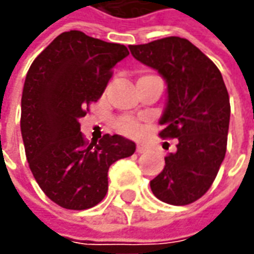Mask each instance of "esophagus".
Returning a JSON list of instances; mask_svg holds the SVG:
<instances>
[{
  "instance_id": "34e87169",
  "label": "esophagus",
  "mask_w": 254,
  "mask_h": 254,
  "mask_svg": "<svg viewBox=\"0 0 254 254\" xmlns=\"http://www.w3.org/2000/svg\"><path fill=\"white\" fill-rule=\"evenodd\" d=\"M136 151H137L139 154H141V153H146V151H147V149H146L143 144H137V146H136Z\"/></svg>"
}]
</instances>
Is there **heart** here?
<instances>
[{
  "label": "heart",
  "mask_w": 254,
  "mask_h": 254,
  "mask_svg": "<svg viewBox=\"0 0 254 254\" xmlns=\"http://www.w3.org/2000/svg\"><path fill=\"white\" fill-rule=\"evenodd\" d=\"M115 127L121 133L127 134V136H136L140 132V125L136 121L130 120V118H120L117 121Z\"/></svg>",
  "instance_id": "b5f03b06"
}]
</instances>
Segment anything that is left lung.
<instances>
[{
    "label": "left lung",
    "mask_w": 254,
    "mask_h": 254,
    "mask_svg": "<svg viewBox=\"0 0 254 254\" xmlns=\"http://www.w3.org/2000/svg\"><path fill=\"white\" fill-rule=\"evenodd\" d=\"M129 50L164 77L167 104L160 136L178 139L150 188L164 203L190 204L213 185L227 151L231 105L221 72L190 41L175 36Z\"/></svg>",
    "instance_id": "left-lung-1"
}]
</instances>
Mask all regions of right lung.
I'll return each instance as SVG.
<instances>
[{"label": "right lung", "instance_id": "add662e5", "mask_svg": "<svg viewBox=\"0 0 254 254\" xmlns=\"http://www.w3.org/2000/svg\"><path fill=\"white\" fill-rule=\"evenodd\" d=\"M127 55L122 44L70 30L55 37L26 75L20 114L26 158L41 190L64 208L98 204L108 190L110 165L136 150L120 134L89 144L79 124Z\"/></svg>", "mask_w": 254, "mask_h": 254}]
</instances>
